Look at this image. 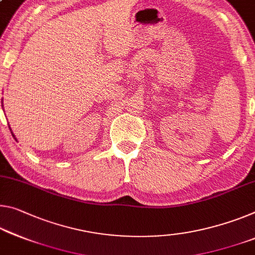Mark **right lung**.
<instances>
[{
  "instance_id": "right-lung-1",
  "label": "right lung",
  "mask_w": 255,
  "mask_h": 255,
  "mask_svg": "<svg viewBox=\"0 0 255 255\" xmlns=\"http://www.w3.org/2000/svg\"><path fill=\"white\" fill-rule=\"evenodd\" d=\"M11 134H12V132H11ZM12 135H13V134H12ZM13 137H14V135H13Z\"/></svg>"
}]
</instances>
